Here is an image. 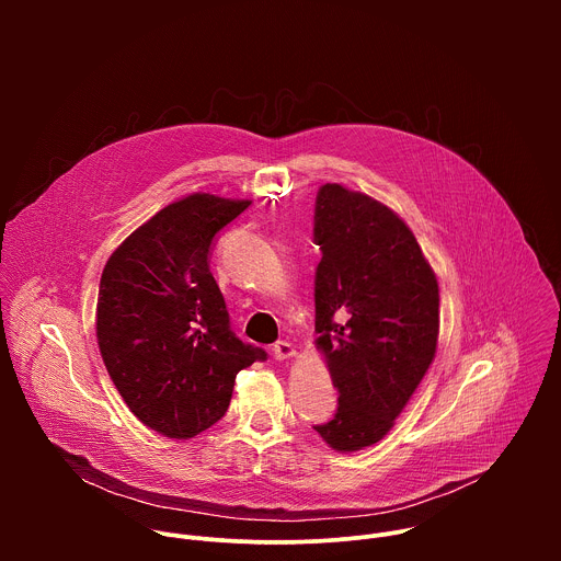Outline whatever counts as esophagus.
Here are the masks:
<instances>
[{
	"mask_svg": "<svg viewBox=\"0 0 561 561\" xmlns=\"http://www.w3.org/2000/svg\"><path fill=\"white\" fill-rule=\"evenodd\" d=\"M271 351H273V357H275V359H288V357L295 355V346H293L290 342H286V340L275 342Z\"/></svg>",
	"mask_w": 561,
	"mask_h": 561,
	"instance_id": "esophagus-1",
	"label": "esophagus"
}]
</instances>
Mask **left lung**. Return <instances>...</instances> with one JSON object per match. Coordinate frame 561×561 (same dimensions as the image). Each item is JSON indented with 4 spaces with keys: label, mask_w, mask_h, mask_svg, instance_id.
I'll use <instances>...</instances> for the list:
<instances>
[{
    "label": "left lung",
    "mask_w": 561,
    "mask_h": 561,
    "mask_svg": "<svg viewBox=\"0 0 561 561\" xmlns=\"http://www.w3.org/2000/svg\"><path fill=\"white\" fill-rule=\"evenodd\" d=\"M314 333L337 411L312 426L335 450L379 442L426 375L439 333V286L415 234L388 206L324 184L314 199Z\"/></svg>",
    "instance_id": "1"
}]
</instances>
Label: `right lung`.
<instances>
[{"label":"right lung","instance_id":"add662e5","mask_svg":"<svg viewBox=\"0 0 561 561\" xmlns=\"http://www.w3.org/2000/svg\"><path fill=\"white\" fill-rule=\"evenodd\" d=\"M251 202L188 195L139 226L104 266L98 344L135 417L171 439L219 422L237 373L266 351L230 329L210 273L215 234Z\"/></svg>","mask_w":561,"mask_h":561}]
</instances>
